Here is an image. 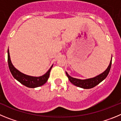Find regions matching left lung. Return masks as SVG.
Returning <instances> with one entry per match:
<instances>
[{"instance_id": "left-lung-1", "label": "left lung", "mask_w": 121, "mask_h": 121, "mask_svg": "<svg viewBox=\"0 0 121 121\" xmlns=\"http://www.w3.org/2000/svg\"><path fill=\"white\" fill-rule=\"evenodd\" d=\"M112 56L109 65L108 66L107 68L106 69V70L103 72V73H100L98 75L93 77V78H87V79H78V78H73V77H70L67 73V72H66V75L68 77L69 80L70 81V82L72 84H73V85H75V86H76L85 89H91V88H93L94 87H95L96 86H97L98 84L102 82L107 77L108 73L110 72V70L111 66H112Z\"/></svg>"}]
</instances>
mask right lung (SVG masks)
<instances>
[{
  "label": "right lung",
  "mask_w": 121,
  "mask_h": 121,
  "mask_svg": "<svg viewBox=\"0 0 121 121\" xmlns=\"http://www.w3.org/2000/svg\"><path fill=\"white\" fill-rule=\"evenodd\" d=\"M8 63L9 70H10L13 77L18 82H20L23 85L29 88H35L42 86L47 82L49 77L50 72L53 66L52 65L50 67L49 69L48 70L47 72L40 77H33V76L26 75L17 70L13 65V63L11 61L9 49H8Z\"/></svg>",
  "instance_id": "1"
}]
</instances>
